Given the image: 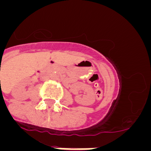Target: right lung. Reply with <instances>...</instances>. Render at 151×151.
Returning <instances> with one entry per match:
<instances>
[{
  "instance_id": "right-lung-1",
  "label": "right lung",
  "mask_w": 151,
  "mask_h": 151,
  "mask_svg": "<svg viewBox=\"0 0 151 151\" xmlns=\"http://www.w3.org/2000/svg\"><path fill=\"white\" fill-rule=\"evenodd\" d=\"M0 82H1V81H0Z\"/></svg>"
}]
</instances>
